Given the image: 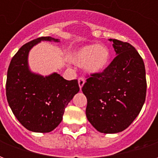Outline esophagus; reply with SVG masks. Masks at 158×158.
Wrapping results in <instances>:
<instances>
[{"mask_svg": "<svg viewBox=\"0 0 158 158\" xmlns=\"http://www.w3.org/2000/svg\"><path fill=\"white\" fill-rule=\"evenodd\" d=\"M78 82H79V88L81 89V88H82L83 85H84V84L85 82V79H84L83 77H80V78H79V79H78Z\"/></svg>", "mask_w": 158, "mask_h": 158, "instance_id": "esophagus-1", "label": "esophagus"}]
</instances>
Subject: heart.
I'll return each mask as SVG.
<instances>
[{
	"mask_svg": "<svg viewBox=\"0 0 158 158\" xmlns=\"http://www.w3.org/2000/svg\"><path fill=\"white\" fill-rule=\"evenodd\" d=\"M111 59L109 48L104 45H85L75 52L73 62L84 65V69L89 73L102 72L108 66Z\"/></svg>",
	"mask_w": 158,
	"mask_h": 158,
	"instance_id": "1",
	"label": "heart"
}]
</instances>
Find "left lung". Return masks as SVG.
<instances>
[{"label":"left lung","mask_w":158,"mask_h":158,"mask_svg":"<svg viewBox=\"0 0 158 158\" xmlns=\"http://www.w3.org/2000/svg\"><path fill=\"white\" fill-rule=\"evenodd\" d=\"M116 57L83 86L87 98L86 117L99 132L115 134L127 129L138 116L146 95L145 64L129 43L115 39Z\"/></svg>","instance_id":"obj_1"}]
</instances>
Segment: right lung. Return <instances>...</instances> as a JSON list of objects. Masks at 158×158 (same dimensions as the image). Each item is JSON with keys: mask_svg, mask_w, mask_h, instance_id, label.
<instances>
[{"mask_svg": "<svg viewBox=\"0 0 158 158\" xmlns=\"http://www.w3.org/2000/svg\"><path fill=\"white\" fill-rule=\"evenodd\" d=\"M41 40L59 41L45 36L23 45L10 62L6 93L12 113L23 127L33 132L48 133L62 122L65 107L79 87L77 79L66 80L56 73L44 77L29 70V51Z\"/></svg>", "mask_w": 158, "mask_h": 158, "instance_id": "1", "label": "right lung"}]
</instances>
